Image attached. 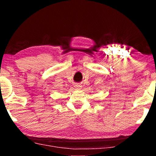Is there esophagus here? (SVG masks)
<instances>
[{"label": "esophagus", "instance_id": "1", "mask_svg": "<svg viewBox=\"0 0 156 156\" xmlns=\"http://www.w3.org/2000/svg\"><path fill=\"white\" fill-rule=\"evenodd\" d=\"M74 87L76 90H80V89H81V86L79 85V84H76L74 85Z\"/></svg>", "mask_w": 156, "mask_h": 156}]
</instances>
